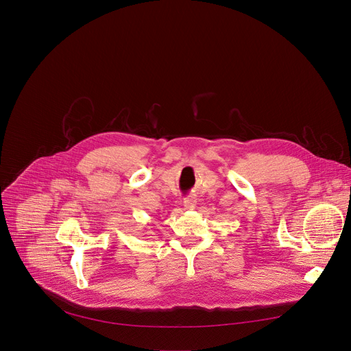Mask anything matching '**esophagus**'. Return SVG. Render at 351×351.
<instances>
[{
  "label": "esophagus",
  "instance_id": "obj_1",
  "mask_svg": "<svg viewBox=\"0 0 351 351\" xmlns=\"http://www.w3.org/2000/svg\"><path fill=\"white\" fill-rule=\"evenodd\" d=\"M183 206H185L186 210H193L196 208V199L193 196L186 197L185 200H183Z\"/></svg>",
  "mask_w": 351,
  "mask_h": 351
}]
</instances>
